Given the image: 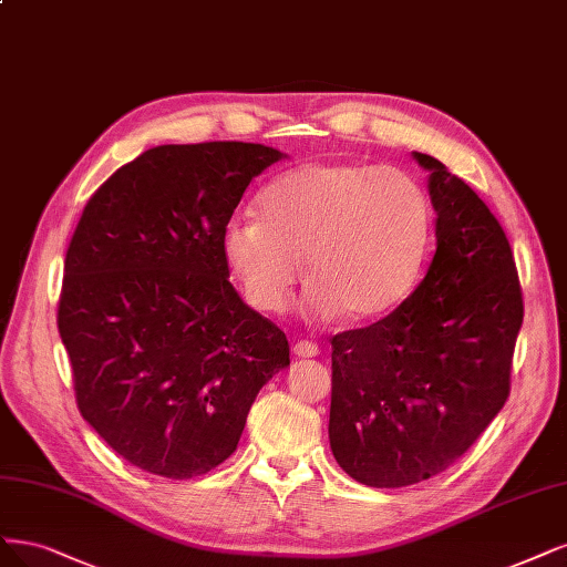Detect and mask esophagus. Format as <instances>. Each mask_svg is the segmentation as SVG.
Returning <instances> with one entry per match:
<instances>
[{
    "label": "esophagus",
    "instance_id": "esophagus-1",
    "mask_svg": "<svg viewBox=\"0 0 567 567\" xmlns=\"http://www.w3.org/2000/svg\"><path fill=\"white\" fill-rule=\"evenodd\" d=\"M292 351H296V357H300V359H315V357H319V344L309 342V340H300V342H296V347H292Z\"/></svg>",
    "mask_w": 567,
    "mask_h": 567
}]
</instances>
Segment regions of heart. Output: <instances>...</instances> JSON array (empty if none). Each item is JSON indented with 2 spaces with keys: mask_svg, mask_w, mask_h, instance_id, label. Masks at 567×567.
Returning <instances> with one entry per match:
<instances>
[{
  "mask_svg": "<svg viewBox=\"0 0 567 567\" xmlns=\"http://www.w3.org/2000/svg\"><path fill=\"white\" fill-rule=\"evenodd\" d=\"M262 218L225 223L223 256L244 298L279 311L302 277L315 319L373 323L396 311L422 281L434 244V206L413 175L357 162H311L271 183Z\"/></svg>",
  "mask_w": 567,
  "mask_h": 567,
  "instance_id": "b5f03b06",
  "label": "heart"
}]
</instances>
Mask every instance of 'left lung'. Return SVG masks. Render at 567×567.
I'll return each instance as SVG.
<instances>
[{"label":"left lung","mask_w":567,"mask_h":567,"mask_svg":"<svg viewBox=\"0 0 567 567\" xmlns=\"http://www.w3.org/2000/svg\"><path fill=\"white\" fill-rule=\"evenodd\" d=\"M436 252L396 311L333 344L328 439L342 470L403 487L457 462L509 396L523 298L512 246L478 194L429 154Z\"/></svg>","instance_id":"1"}]
</instances>
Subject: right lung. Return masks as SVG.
Returning <instances> with one entry per match:
<instances>
[{
  "label": "right lung",
  "mask_w": 567,
  "mask_h": 567,
  "mask_svg": "<svg viewBox=\"0 0 567 567\" xmlns=\"http://www.w3.org/2000/svg\"><path fill=\"white\" fill-rule=\"evenodd\" d=\"M281 159L258 143L152 147L97 187L74 229L58 330L76 405L143 472L216 470L290 365L284 330L239 298L220 246L250 181Z\"/></svg>",
  "instance_id": "1"
}]
</instances>
